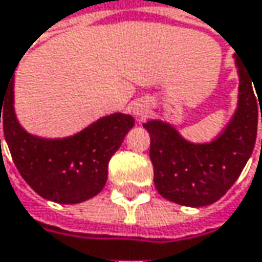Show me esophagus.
<instances>
[{
    "label": "esophagus",
    "mask_w": 262,
    "mask_h": 262,
    "mask_svg": "<svg viewBox=\"0 0 262 262\" xmlns=\"http://www.w3.org/2000/svg\"><path fill=\"white\" fill-rule=\"evenodd\" d=\"M132 112L138 117V118H145L147 114L150 112V106L147 102L144 100H136L132 103Z\"/></svg>",
    "instance_id": "obj_1"
}]
</instances>
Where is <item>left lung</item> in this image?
I'll return each mask as SVG.
<instances>
[{
    "instance_id": "left-lung-1",
    "label": "left lung",
    "mask_w": 262,
    "mask_h": 262,
    "mask_svg": "<svg viewBox=\"0 0 262 262\" xmlns=\"http://www.w3.org/2000/svg\"><path fill=\"white\" fill-rule=\"evenodd\" d=\"M235 64L240 78L237 111L214 141L193 144L168 123L160 120L144 123L151 139L155 186L168 201L186 207L216 202L235 183L249 160L259 120L262 123V81H258L256 86L249 69L238 58Z\"/></svg>"
}]
</instances>
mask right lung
<instances>
[{"mask_svg": "<svg viewBox=\"0 0 262 262\" xmlns=\"http://www.w3.org/2000/svg\"><path fill=\"white\" fill-rule=\"evenodd\" d=\"M13 85L12 75L7 88L0 90V123L3 120L4 138L22 179L41 198L58 204H78L96 196L106 184L111 157L135 124L133 117L117 112L69 138H38L16 118Z\"/></svg>", "mask_w": 262, "mask_h": 262, "instance_id": "1", "label": "right lung"}]
</instances>
